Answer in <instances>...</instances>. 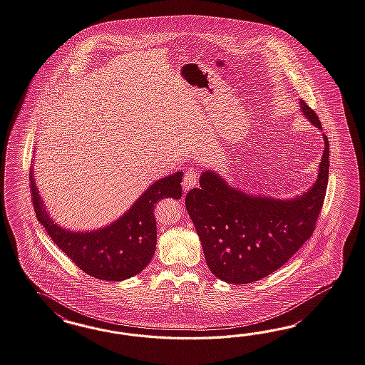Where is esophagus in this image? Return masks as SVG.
<instances>
[{
    "instance_id": "34e87169",
    "label": "esophagus",
    "mask_w": 365,
    "mask_h": 365,
    "mask_svg": "<svg viewBox=\"0 0 365 365\" xmlns=\"http://www.w3.org/2000/svg\"><path fill=\"white\" fill-rule=\"evenodd\" d=\"M197 185V174L194 169H188L185 171V177H183V182L182 186L185 187L186 190L195 187Z\"/></svg>"
}]
</instances>
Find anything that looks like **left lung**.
<instances>
[{
  "label": "left lung",
  "instance_id": "obj_1",
  "mask_svg": "<svg viewBox=\"0 0 365 365\" xmlns=\"http://www.w3.org/2000/svg\"><path fill=\"white\" fill-rule=\"evenodd\" d=\"M303 115L322 129L319 117L301 100ZM319 175L314 186L292 200L250 196L228 186L214 171L186 195V208L215 276L228 284H250L272 274L312 237L329 183L326 134Z\"/></svg>",
  "mask_w": 365,
  "mask_h": 365
}]
</instances>
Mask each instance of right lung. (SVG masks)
Returning a JSON list of instances; mask_svg holds the SVG:
<instances>
[{
	"mask_svg": "<svg viewBox=\"0 0 365 365\" xmlns=\"http://www.w3.org/2000/svg\"><path fill=\"white\" fill-rule=\"evenodd\" d=\"M182 171L153 183L126 214L103 230L70 232L48 217L30 170V191L36 219L51 240L83 272L104 281H123L141 273L155 252L154 207L163 197L182 196Z\"/></svg>",
	"mask_w": 365,
	"mask_h": 365,
	"instance_id": "add662e5",
	"label": "right lung"
}]
</instances>
